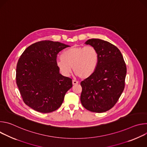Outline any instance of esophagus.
I'll return each instance as SVG.
<instances>
[{
  "label": "esophagus",
  "instance_id": "esophagus-1",
  "mask_svg": "<svg viewBox=\"0 0 147 147\" xmlns=\"http://www.w3.org/2000/svg\"><path fill=\"white\" fill-rule=\"evenodd\" d=\"M72 83H73V85H77L78 84V82L77 81H75V80H73Z\"/></svg>",
  "mask_w": 147,
  "mask_h": 147
}]
</instances>
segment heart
<instances>
[{"label": "heart", "mask_w": 147, "mask_h": 147, "mask_svg": "<svg viewBox=\"0 0 147 147\" xmlns=\"http://www.w3.org/2000/svg\"><path fill=\"white\" fill-rule=\"evenodd\" d=\"M98 63V52L93 47H74L61 53L57 66L65 76H69L73 67L76 76L86 79L95 72Z\"/></svg>", "instance_id": "1"}]
</instances>
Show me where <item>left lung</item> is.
<instances>
[{
  "instance_id": "left-lung-1",
  "label": "left lung",
  "mask_w": 147,
  "mask_h": 147,
  "mask_svg": "<svg viewBox=\"0 0 147 147\" xmlns=\"http://www.w3.org/2000/svg\"><path fill=\"white\" fill-rule=\"evenodd\" d=\"M85 44L96 50L98 63L93 74L80 83L81 102L91 112H107L114 107L124 90L126 66L119 49L109 42L91 39Z\"/></svg>"
}]
</instances>
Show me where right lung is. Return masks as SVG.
Instances as JSON below:
<instances>
[{
  "label": "right lung",
  "instance_id": "1",
  "mask_svg": "<svg viewBox=\"0 0 147 147\" xmlns=\"http://www.w3.org/2000/svg\"><path fill=\"white\" fill-rule=\"evenodd\" d=\"M70 47L52 40H42L29 46L21 55L16 68V83L24 102L40 113L57 109L63 102L72 80L59 73L56 57Z\"/></svg>",
  "mask_w": 147,
  "mask_h": 147
}]
</instances>
